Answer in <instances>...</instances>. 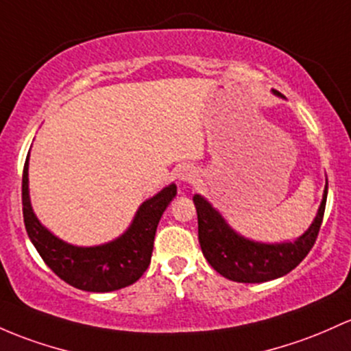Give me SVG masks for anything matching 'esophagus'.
Returning a JSON list of instances; mask_svg holds the SVG:
<instances>
[{
    "label": "esophagus",
    "mask_w": 351,
    "mask_h": 351,
    "mask_svg": "<svg viewBox=\"0 0 351 351\" xmlns=\"http://www.w3.org/2000/svg\"><path fill=\"white\" fill-rule=\"evenodd\" d=\"M198 178V169H196L193 165H184V167L180 168L178 171V180L183 184H191L196 182Z\"/></svg>",
    "instance_id": "esophagus-1"
}]
</instances>
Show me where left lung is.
<instances>
[{
  "mask_svg": "<svg viewBox=\"0 0 351 351\" xmlns=\"http://www.w3.org/2000/svg\"><path fill=\"white\" fill-rule=\"evenodd\" d=\"M273 95L285 98L276 90H273ZM326 195H328V182L325 184L323 199L310 228L295 241H283V243H261L234 232L206 198L195 195L193 203L198 213V240L203 255L219 275L232 282L263 283L280 278L298 267L300 261L315 245L325 213Z\"/></svg>",
  "mask_w": 351,
  "mask_h": 351,
  "instance_id": "8db88e82",
  "label": "left lung"
}]
</instances>
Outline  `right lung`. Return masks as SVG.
<instances>
[{
  "instance_id": "1",
  "label": "right lung",
  "mask_w": 351,
  "mask_h": 351,
  "mask_svg": "<svg viewBox=\"0 0 351 351\" xmlns=\"http://www.w3.org/2000/svg\"><path fill=\"white\" fill-rule=\"evenodd\" d=\"M29 153L23 169V218L29 240L53 271L71 287L105 293L133 285L152 261L153 241L161 215L176 196L171 183L138 208L126 232L108 243L76 246L53 234L34 215L29 199Z\"/></svg>"
}]
</instances>
